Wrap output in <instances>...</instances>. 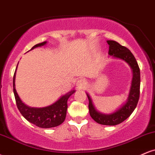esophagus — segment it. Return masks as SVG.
Listing matches in <instances>:
<instances>
[{"label":"esophagus","mask_w":155,"mask_h":155,"mask_svg":"<svg viewBox=\"0 0 155 155\" xmlns=\"http://www.w3.org/2000/svg\"><path fill=\"white\" fill-rule=\"evenodd\" d=\"M87 84V81L84 79H80L78 80L77 82H76V86H77V88L79 89H83L86 86Z\"/></svg>","instance_id":"esophagus-1"}]
</instances>
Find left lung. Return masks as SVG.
Masks as SVG:
<instances>
[{
	"label": "left lung",
	"mask_w": 155,
	"mask_h": 155,
	"mask_svg": "<svg viewBox=\"0 0 155 155\" xmlns=\"http://www.w3.org/2000/svg\"><path fill=\"white\" fill-rule=\"evenodd\" d=\"M109 45L108 54L113 58L126 62L132 69L133 77L128 97L120 107L110 114H104L97 111L94 106L91 97L86 92L89 100V111L90 116L96 122L104 125H117L130 116L136 108L140 95V69L136 58L127 48L120 45L117 41L108 40Z\"/></svg>",
	"instance_id": "obj_1"
}]
</instances>
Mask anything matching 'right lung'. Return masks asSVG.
<instances>
[{
  "label": "right lung",
  "instance_id": "obj_1",
  "mask_svg": "<svg viewBox=\"0 0 155 155\" xmlns=\"http://www.w3.org/2000/svg\"><path fill=\"white\" fill-rule=\"evenodd\" d=\"M47 41H44L42 43L36 44L34 47H32L31 50L36 47H43L45 44H47ZM17 68V66L16 68L13 78V90L17 108L22 116L28 122L41 128H51V127H57L63 123L66 117L68 99L76 92V90H72L70 92H67L66 94L62 95L58 101L49 106L42 108L31 107L22 102L15 89V77Z\"/></svg>",
  "mask_w": 155,
  "mask_h": 155
}]
</instances>
